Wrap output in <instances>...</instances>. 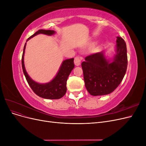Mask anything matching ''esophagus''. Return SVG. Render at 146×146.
Returning <instances> with one entry per match:
<instances>
[{"label":"esophagus","mask_w":146,"mask_h":146,"mask_svg":"<svg viewBox=\"0 0 146 146\" xmlns=\"http://www.w3.org/2000/svg\"><path fill=\"white\" fill-rule=\"evenodd\" d=\"M82 60V57L77 56L74 59V63L76 66H79L81 63V61Z\"/></svg>","instance_id":"esophagus-1"}]
</instances>
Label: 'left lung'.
<instances>
[{
    "mask_svg": "<svg viewBox=\"0 0 146 146\" xmlns=\"http://www.w3.org/2000/svg\"><path fill=\"white\" fill-rule=\"evenodd\" d=\"M116 38L117 54L112 62L100 52L88 55L82 63L85 87L92 96L111 93L125 76L128 64L126 43L121 37Z\"/></svg>",
    "mask_w": 146,
    "mask_h": 146,
    "instance_id": "left-lung-1",
    "label": "left lung"
}]
</instances>
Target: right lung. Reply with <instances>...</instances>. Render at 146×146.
I'll list each match as a JSON object with an SVG mask.
<instances>
[{"label":"right lung","mask_w":146,"mask_h":146,"mask_svg":"<svg viewBox=\"0 0 146 146\" xmlns=\"http://www.w3.org/2000/svg\"><path fill=\"white\" fill-rule=\"evenodd\" d=\"M40 33L52 35L55 33V31L50 30H39L33 35L30 36L27 39V41H29L30 38ZM25 46L26 42L24 47L23 56H22V67H23V70L26 80H27L29 86L32 88L33 91L36 95L44 99H58L62 98L67 91L66 83H67L68 78L74 68V58L66 60L63 61L59 69L58 72L57 73L55 77L51 82L45 84H39L32 80L25 70L24 62V55Z\"/></svg>","instance_id":"add662e5"}]
</instances>
